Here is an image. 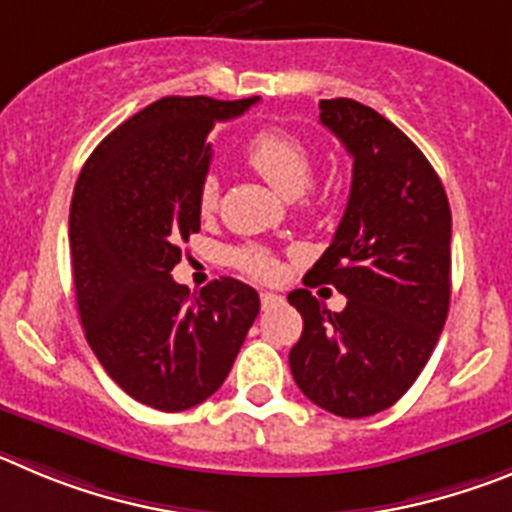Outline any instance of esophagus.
I'll return each instance as SVG.
<instances>
[{"mask_svg":"<svg viewBox=\"0 0 512 512\" xmlns=\"http://www.w3.org/2000/svg\"><path fill=\"white\" fill-rule=\"evenodd\" d=\"M280 301H283V298L275 296V293H267V290H265V293H260V303H262V308H273L275 303H280Z\"/></svg>","mask_w":512,"mask_h":512,"instance_id":"1","label":"esophagus"}]
</instances>
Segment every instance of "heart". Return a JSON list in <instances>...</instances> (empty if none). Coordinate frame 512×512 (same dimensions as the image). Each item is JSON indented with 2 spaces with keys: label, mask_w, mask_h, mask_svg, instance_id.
<instances>
[{
  "label": "heart",
  "mask_w": 512,
  "mask_h": 512,
  "mask_svg": "<svg viewBox=\"0 0 512 512\" xmlns=\"http://www.w3.org/2000/svg\"><path fill=\"white\" fill-rule=\"evenodd\" d=\"M245 158L285 199L301 196L311 186L313 173H316V158L308 142L278 127L255 132L245 147ZM216 206H219V181L214 176H206L199 183V211L209 216L214 214ZM229 260L252 278L270 280L278 275V262L265 247L242 245L229 252Z\"/></svg>",
  "instance_id": "obj_1"
}]
</instances>
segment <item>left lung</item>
<instances>
[{"label": "left lung", "instance_id": "8db88e82", "mask_svg": "<svg viewBox=\"0 0 512 512\" xmlns=\"http://www.w3.org/2000/svg\"><path fill=\"white\" fill-rule=\"evenodd\" d=\"M321 124L352 155V188L331 245L288 293L303 331L288 362L311 403L365 418L398 403L444 329L451 298V209L426 155L393 122L354 99H324ZM348 296L331 314L310 296Z\"/></svg>", "mask_w": 512, "mask_h": 512}]
</instances>
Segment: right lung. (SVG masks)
<instances>
[{
	"label": "right lung",
	"mask_w": 512,
	"mask_h": 512,
	"mask_svg": "<svg viewBox=\"0 0 512 512\" xmlns=\"http://www.w3.org/2000/svg\"><path fill=\"white\" fill-rule=\"evenodd\" d=\"M260 96H165L99 142L73 188L68 239L89 347L130 398L176 413L222 388L260 313L250 285L219 278L191 293L170 270L201 229L199 183L216 122Z\"/></svg>",
	"instance_id": "right-lung-1"
}]
</instances>
